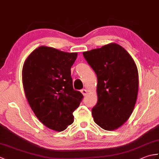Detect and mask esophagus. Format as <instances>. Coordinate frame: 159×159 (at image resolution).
<instances>
[{
    "label": "esophagus",
    "mask_w": 159,
    "mask_h": 159,
    "mask_svg": "<svg viewBox=\"0 0 159 159\" xmlns=\"http://www.w3.org/2000/svg\"><path fill=\"white\" fill-rule=\"evenodd\" d=\"M81 93H83V95L84 96H86L87 95V91L86 90V89H82L81 90Z\"/></svg>",
    "instance_id": "34e87169"
}]
</instances>
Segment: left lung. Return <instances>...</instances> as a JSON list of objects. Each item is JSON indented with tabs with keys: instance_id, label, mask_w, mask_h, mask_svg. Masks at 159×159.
Instances as JSON below:
<instances>
[{
	"instance_id": "left-lung-1",
	"label": "left lung",
	"mask_w": 159,
	"mask_h": 159,
	"mask_svg": "<svg viewBox=\"0 0 159 159\" xmlns=\"http://www.w3.org/2000/svg\"><path fill=\"white\" fill-rule=\"evenodd\" d=\"M97 75L98 102L93 121L106 130L117 129L128 120L135 106L139 74L135 62L116 43L83 52Z\"/></svg>"
}]
</instances>
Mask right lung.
Listing matches in <instances>:
<instances>
[{
	"mask_svg": "<svg viewBox=\"0 0 159 159\" xmlns=\"http://www.w3.org/2000/svg\"><path fill=\"white\" fill-rule=\"evenodd\" d=\"M77 55L42 46L23 65L22 85L30 107L44 126L57 132L73 123V112L83 98L74 90L71 78V67Z\"/></svg>",
	"mask_w": 159,
	"mask_h": 159,
	"instance_id": "right-lung-1",
	"label": "right lung"
}]
</instances>
